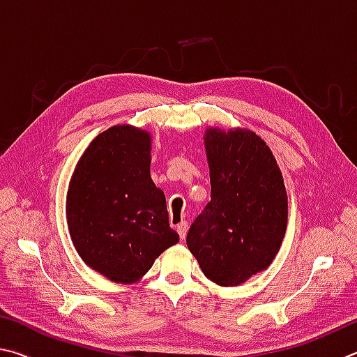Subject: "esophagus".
<instances>
[{
    "label": "esophagus",
    "mask_w": 357,
    "mask_h": 357,
    "mask_svg": "<svg viewBox=\"0 0 357 357\" xmlns=\"http://www.w3.org/2000/svg\"><path fill=\"white\" fill-rule=\"evenodd\" d=\"M177 232H178V235H180V238L185 240L186 232H188V222H186V221L178 222V224H177Z\"/></svg>",
    "instance_id": "obj_1"
}]
</instances>
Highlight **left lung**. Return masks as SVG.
Segmentation results:
<instances>
[{
	"label": "left lung",
	"mask_w": 357,
	"mask_h": 357,
	"mask_svg": "<svg viewBox=\"0 0 357 357\" xmlns=\"http://www.w3.org/2000/svg\"><path fill=\"white\" fill-rule=\"evenodd\" d=\"M205 152L211 201L186 245L215 284L235 287L266 270L282 245L289 204L270 147L251 130L208 128Z\"/></svg>",
	"instance_id": "8db88e82"
}]
</instances>
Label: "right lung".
<instances>
[{
  "label": "right lung",
  "instance_id": "obj_1",
  "mask_svg": "<svg viewBox=\"0 0 357 357\" xmlns=\"http://www.w3.org/2000/svg\"><path fill=\"white\" fill-rule=\"evenodd\" d=\"M152 137L114 125L81 155L67 191V226L87 266L114 282L139 280L178 243L165 192L150 177Z\"/></svg>",
  "mask_w": 357,
  "mask_h": 357
}]
</instances>
